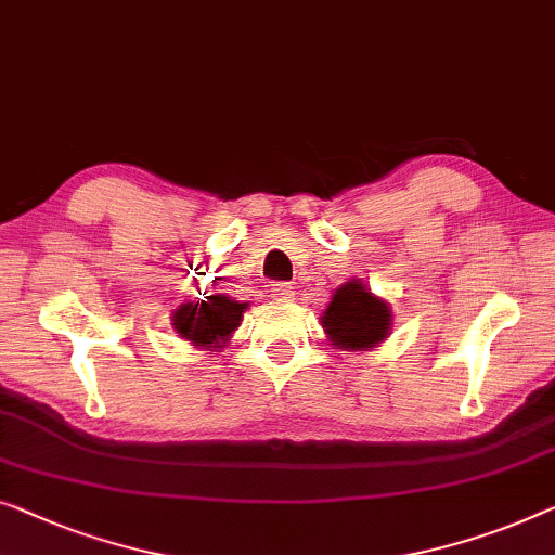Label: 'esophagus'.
Instances as JSON below:
<instances>
[{"mask_svg":"<svg viewBox=\"0 0 555 555\" xmlns=\"http://www.w3.org/2000/svg\"><path fill=\"white\" fill-rule=\"evenodd\" d=\"M293 295H295L293 285H287V283H275L270 287V297H272V300H278V302L293 300Z\"/></svg>","mask_w":555,"mask_h":555,"instance_id":"34e87169","label":"esophagus"}]
</instances>
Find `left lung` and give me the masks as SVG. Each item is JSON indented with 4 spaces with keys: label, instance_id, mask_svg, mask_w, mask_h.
<instances>
[{
    "label": "left lung",
    "instance_id": "1",
    "mask_svg": "<svg viewBox=\"0 0 555 555\" xmlns=\"http://www.w3.org/2000/svg\"><path fill=\"white\" fill-rule=\"evenodd\" d=\"M327 343L337 350L363 352L385 343L392 331V310L385 297L375 295L360 278H350L331 295L320 315Z\"/></svg>",
    "mask_w": 555,
    "mask_h": 555
}]
</instances>
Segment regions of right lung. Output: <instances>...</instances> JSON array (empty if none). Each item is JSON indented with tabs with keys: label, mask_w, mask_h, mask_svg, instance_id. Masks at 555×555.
<instances>
[{
	"label": "right lung",
	"mask_w": 555,
	"mask_h": 555,
	"mask_svg": "<svg viewBox=\"0 0 555 555\" xmlns=\"http://www.w3.org/2000/svg\"><path fill=\"white\" fill-rule=\"evenodd\" d=\"M245 310L247 302H240L224 293H215L203 297V300L182 302L172 312V331L199 350L220 352L230 343L232 333L243 325Z\"/></svg>",
	"instance_id": "right-lung-1"
}]
</instances>
